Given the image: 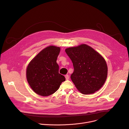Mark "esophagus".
<instances>
[{"label":"esophagus","instance_id":"esophagus-1","mask_svg":"<svg viewBox=\"0 0 129 129\" xmlns=\"http://www.w3.org/2000/svg\"><path fill=\"white\" fill-rule=\"evenodd\" d=\"M65 79H66V80H69V76H68V75H65Z\"/></svg>","mask_w":129,"mask_h":129}]
</instances>
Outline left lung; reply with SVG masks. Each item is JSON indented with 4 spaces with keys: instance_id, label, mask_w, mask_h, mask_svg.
I'll return each instance as SVG.
<instances>
[{
    "instance_id": "left-lung-1",
    "label": "left lung",
    "mask_w": 129,
    "mask_h": 129,
    "mask_svg": "<svg viewBox=\"0 0 129 129\" xmlns=\"http://www.w3.org/2000/svg\"><path fill=\"white\" fill-rule=\"evenodd\" d=\"M74 71L70 78L84 94L94 93L104 84L108 73L106 62L101 55L86 44L66 48Z\"/></svg>"
}]
</instances>
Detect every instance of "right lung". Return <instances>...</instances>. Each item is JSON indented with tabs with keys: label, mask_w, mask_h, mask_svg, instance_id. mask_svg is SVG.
<instances>
[{
	"label": "right lung",
	"mask_w": 129,
	"mask_h": 129,
	"mask_svg": "<svg viewBox=\"0 0 129 129\" xmlns=\"http://www.w3.org/2000/svg\"><path fill=\"white\" fill-rule=\"evenodd\" d=\"M60 48L49 46L41 50L31 61L26 69L27 82L33 91L41 96L52 94L65 81L59 73L57 60Z\"/></svg>",
	"instance_id": "add662e5"
}]
</instances>
